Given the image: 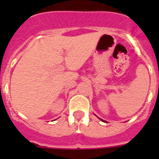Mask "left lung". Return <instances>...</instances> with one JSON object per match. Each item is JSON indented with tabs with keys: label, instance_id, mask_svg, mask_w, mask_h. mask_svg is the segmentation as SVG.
I'll use <instances>...</instances> for the list:
<instances>
[{
	"label": "left lung",
	"instance_id": "8db88e82",
	"mask_svg": "<svg viewBox=\"0 0 159 159\" xmlns=\"http://www.w3.org/2000/svg\"><path fill=\"white\" fill-rule=\"evenodd\" d=\"M102 120V121H104V120Z\"/></svg>",
	"mask_w": 159,
	"mask_h": 159
}]
</instances>
